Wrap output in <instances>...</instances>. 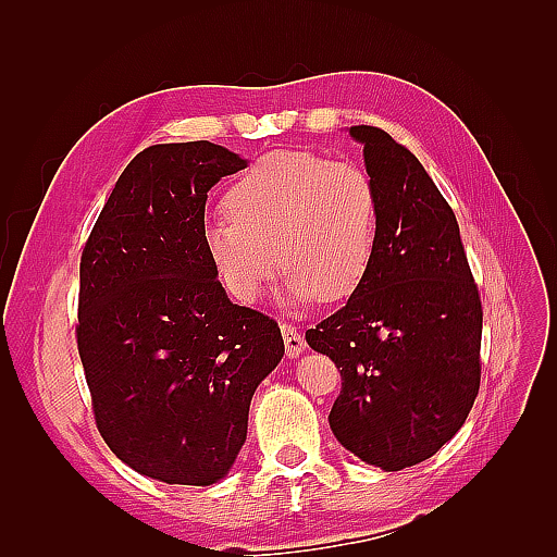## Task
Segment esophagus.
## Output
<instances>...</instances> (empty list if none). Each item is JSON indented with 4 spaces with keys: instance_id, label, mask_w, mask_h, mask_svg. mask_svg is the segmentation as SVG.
Returning <instances> with one entry per match:
<instances>
[{
    "instance_id": "1",
    "label": "esophagus",
    "mask_w": 557,
    "mask_h": 557,
    "mask_svg": "<svg viewBox=\"0 0 557 557\" xmlns=\"http://www.w3.org/2000/svg\"><path fill=\"white\" fill-rule=\"evenodd\" d=\"M281 334H283V342H285V350H288V358H299L307 348V342H305V336H301V332L293 325L283 323Z\"/></svg>"
}]
</instances>
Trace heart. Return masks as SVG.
Segmentation results:
<instances>
[{"mask_svg":"<svg viewBox=\"0 0 557 557\" xmlns=\"http://www.w3.org/2000/svg\"><path fill=\"white\" fill-rule=\"evenodd\" d=\"M225 211L230 218L207 225L205 250L225 290L244 305L264 293L278 260L288 269V307L348 297L372 264L379 197L356 162L307 150L267 153L232 183Z\"/></svg>","mask_w":557,"mask_h":557,"instance_id":"obj_1","label":"heart"}]
</instances>
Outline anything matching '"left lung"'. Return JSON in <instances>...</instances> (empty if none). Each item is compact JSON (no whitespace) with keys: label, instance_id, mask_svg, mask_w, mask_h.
Returning a JSON list of instances; mask_svg holds the SVG:
<instances>
[{"label":"left lung","instance_id":"left-lung-1","mask_svg":"<svg viewBox=\"0 0 557 557\" xmlns=\"http://www.w3.org/2000/svg\"><path fill=\"white\" fill-rule=\"evenodd\" d=\"M379 197L367 276L307 344L342 374L330 428L383 471L423 462L450 442L481 383L483 311L460 227L425 166L391 134L356 125Z\"/></svg>","mask_w":557,"mask_h":557}]
</instances>
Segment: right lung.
I'll list each match as a JSON object with an SVG mask.
<instances>
[{"instance_id":"add662e5","label":"right lung","mask_w":557,"mask_h":557,"mask_svg":"<svg viewBox=\"0 0 557 557\" xmlns=\"http://www.w3.org/2000/svg\"><path fill=\"white\" fill-rule=\"evenodd\" d=\"M246 164L211 141L141 150L81 256L76 339L97 430L170 485L230 474L256 387L285 352L272 318L232 305L205 250L207 193Z\"/></svg>"}]
</instances>
